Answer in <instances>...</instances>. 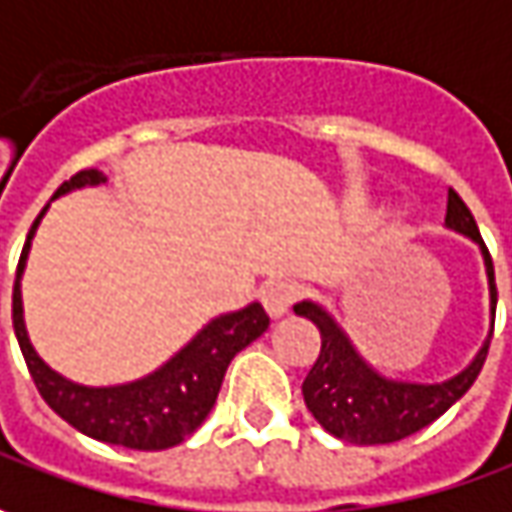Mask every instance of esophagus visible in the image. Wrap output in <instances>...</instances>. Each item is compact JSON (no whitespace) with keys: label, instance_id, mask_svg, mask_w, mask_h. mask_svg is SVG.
Listing matches in <instances>:
<instances>
[{"label":"esophagus","instance_id":"obj_1","mask_svg":"<svg viewBox=\"0 0 512 512\" xmlns=\"http://www.w3.org/2000/svg\"><path fill=\"white\" fill-rule=\"evenodd\" d=\"M298 298L300 286L298 283H292V280H272V283H266L263 292H260V300H263V306H266V312H269L272 318H283V315L295 306V300Z\"/></svg>","mask_w":512,"mask_h":512}]
</instances>
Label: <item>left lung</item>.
<instances>
[{"instance_id":"1","label":"left lung","mask_w":512,"mask_h":512,"mask_svg":"<svg viewBox=\"0 0 512 512\" xmlns=\"http://www.w3.org/2000/svg\"><path fill=\"white\" fill-rule=\"evenodd\" d=\"M447 226L473 237L481 246L487 280H490V309L496 318L499 292L493 275V257L478 234L476 217L458 197L456 189L447 191ZM295 315L309 318L321 332V352L303 381V401L326 433L349 444H392L430 427L435 418H441L473 387L490 349L487 341L476 355V361L444 384H404V381H389L369 367L367 361H361L344 329L318 303L303 300L295 306Z\"/></svg>"}]
</instances>
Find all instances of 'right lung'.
Returning a JSON list of instances; mask_svg holds the SVG:
<instances>
[{"instance_id":"obj_1","label":"right lung","mask_w":512,"mask_h":512,"mask_svg":"<svg viewBox=\"0 0 512 512\" xmlns=\"http://www.w3.org/2000/svg\"><path fill=\"white\" fill-rule=\"evenodd\" d=\"M97 183H105V174L97 168H85V171H77L71 180H65L54 197L71 189H82V186H97ZM45 209L39 212L28 232L25 249L16 266V280H13V332H16V341L25 355V364L39 395L74 430L105 444H120L131 450H168L186 441L214 407L223 375L234 355L269 329L266 309L260 303H252L240 312L214 318L186 349H180L168 361L166 367H160L143 381L100 389L71 384L62 375H56L51 367H45V361L36 355L28 341L25 321H22L19 278H22L28 249H31V240Z\"/></svg>"}]
</instances>
